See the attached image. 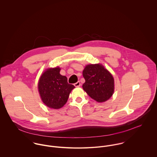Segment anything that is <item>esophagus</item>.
I'll return each instance as SVG.
<instances>
[{"mask_svg":"<svg viewBox=\"0 0 157 157\" xmlns=\"http://www.w3.org/2000/svg\"><path fill=\"white\" fill-rule=\"evenodd\" d=\"M81 85V84H80V82L78 81V82H77V83H74V86H75V87H78V86H80Z\"/></svg>","mask_w":157,"mask_h":157,"instance_id":"obj_1","label":"esophagus"}]
</instances>
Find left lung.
Segmentation results:
<instances>
[{
	"mask_svg": "<svg viewBox=\"0 0 157 157\" xmlns=\"http://www.w3.org/2000/svg\"><path fill=\"white\" fill-rule=\"evenodd\" d=\"M84 90L98 102L108 100L114 90V80L111 73L101 65H87L83 71Z\"/></svg>",
	"mask_w": 157,
	"mask_h": 157,
	"instance_id": "left-lung-1",
	"label": "left lung"
}]
</instances>
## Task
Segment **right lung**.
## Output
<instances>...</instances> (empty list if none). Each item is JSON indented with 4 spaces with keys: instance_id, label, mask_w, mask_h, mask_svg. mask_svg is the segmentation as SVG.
I'll return each instance as SVG.
<instances>
[{
    "instance_id": "add662e5",
    "label": "right lung",
    "mask_w": 157,
    "mask_h": 157,
    "mask_svg": "<svg viewBox=\"0 0 157 157\" xmlns=\"http://www.w3.org/2000/svg\"><path fill=\"white\" fill-rule=\"evenodd\" d=\"M60 68L47 69L41 75L38 88L43 102L51 108L59 109L67 102L75 86L67 83V77L60 74Z\"/></svg>"
}]
</instances>
